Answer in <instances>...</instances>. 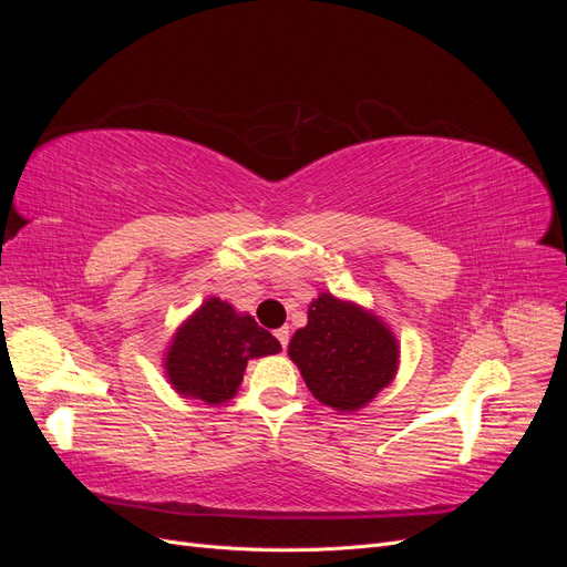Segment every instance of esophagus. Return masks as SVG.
Returning <instances> with one entry per match:
<instances>
[{"mask_svg":"<svg viewBox=\"0 0 567 567\" xmlns=\"http://www.w3.org/2000/svg\"><path fill=\"white\" fill-rule=\"evenodd\" d=\"M274 336H277V340L281 342V348L286 350V346H288V338H290V331H288V326H281V329H277V331H274Z\"/></svg>","mask_w":567,"mask_h":567,"instance_id":"obj_1","label":"esophagus"}]
</instances>
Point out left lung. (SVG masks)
<instances>
[{"mask_svg":"<svg viewBox=\"0 0 567 567\" xmlns=\"http://www.w3.org/2000/svg\"><path fill=\"white\" fill-rule=\"evenodd\" d=\"M288 357L321 404L352 414L394 381L400 342L367 307L319 293L307 310V326L288 342Z\"/></svg>","mask_w":567,"mask_h":567,"instance_id":"8db88e82","label":"left lung"}]
</instances>
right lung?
Segmentation results:
<instances>
[{
  "label": "right lung",
  "mask_w": 567,
  "mask_h": 567,
  "mask_svg": "<svg viewBox=\"0 0 567 567\" xmlns=\"http://www.w3.org/2000/svg\"><path fill=\"white\" fill-rule=\"evenodd\" d=\"M277 352L281 342L248 312L213 296L177 326L163 369L182 398L221 406L241 388L250 359Z\"/></svg>",
  "instance_id": "1"
}]
</instances>
